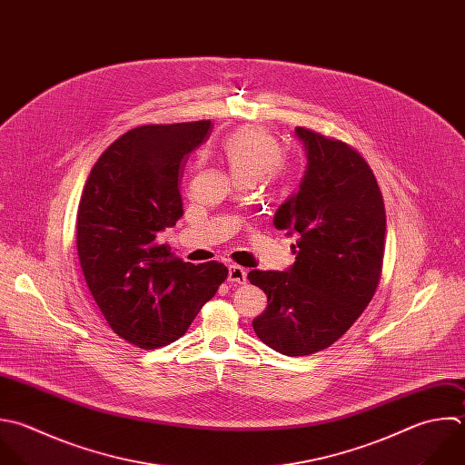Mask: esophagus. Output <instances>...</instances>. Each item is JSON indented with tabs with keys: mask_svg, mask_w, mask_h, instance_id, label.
<instances>
[{
	"mask_svg": "<svg viewBox=\"0 0 465 465\" xmlns=\"http://www.w3.org/2000/svg\"><path fill=\"white\" fill-rule=\"evenodd\" d=\"M231 283H245L247 280V272L243 267L240 265H231L229 267V278H227Z\"/></svg>",
	"mask_w": 465,
	"mask_h": 465,
	"instance_id": "34e87169",
	"label": "esophagus"
}]
</instances>
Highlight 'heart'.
<instances>
[{"instance_id": "1", "label": "heart", "mask_w": 465, "mask_h": 465, "mask_svg": "<svg viewBox=\"0 0 465 465\" xmlns=\"http://www.w3.org/2000/svg\"><path fill=\"white\" fill-rule=\"evenodd\" d=\"M220 153L238 183H272L287 169L278 138L256 125L227 134L220 145Z\"/></svg>"}]
</instances>
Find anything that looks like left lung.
Instances as JSON below:
<instances>
[{
    "mask_svg": "<svg viewBox=\"0 0 465 465\" xmlns=\"http://www.w3.org/2000/svg\"><path fill=\"white\" fill-rule=\"evenodd\" d=\"M307 153L300 191L274 214L298 232L287 272L254 269L249 282L267 294L252 320L271 349L307 356L341 338L372 300L381 276L385 207L363 156L349 143L296 127Z\"/></svg>",
    "mask_w": 465,
    "mask_h": 465,
    "instance_id": "obj_1",
    "label": "left lung"
}]
</instances>
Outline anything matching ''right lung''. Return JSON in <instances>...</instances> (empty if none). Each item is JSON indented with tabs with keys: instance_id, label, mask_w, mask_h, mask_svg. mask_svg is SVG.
I'll list each match as a JSON object with an SVG mask.
<instances>
[{
	"instance_id": "add662e5",
	"label": "right lung",
	"mask_w": 465,
	"mask_h": 465,
	"mask_svg": "<svg viewBox=\"0 0 465 465\" xmlns=\"http://www.w3.org/2000/svg\"><path fill=\"white\" fill-rule=\"evenodd\" d=\"M211 129V120L136 127L104 151L82 193L85 282L111 329L142 349L183 336L229 274L216 260L194 265L158 242L183 216L182 171Z\"/></svg>"
}]
</instances>
